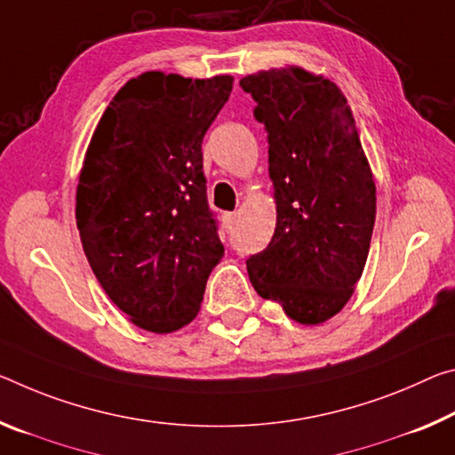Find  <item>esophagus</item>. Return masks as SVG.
Masks as SVG:
<instances>
[{
    "label": "esophagus",
    "mask_w": 455,
    "mask_h": 455,
    "mask_svg": "<svg viewBox=\"0 0 455 455\" xmlns=\"http://www.w3.org/2000/svg\"><path fill=\"white\" fill-rule=\"evenodd\" d=\"M222 220H225L227 228H233V225L236 222V214L235 212H225V216H222Z\"/></svg>",
    "instance_id": "obj_1"
}]
</instances>
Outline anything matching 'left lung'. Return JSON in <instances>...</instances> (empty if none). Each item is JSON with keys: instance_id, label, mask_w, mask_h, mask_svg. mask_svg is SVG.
<instances>
[{"instance_id": "left-lung-1", "label": "left lung", "mask_w": 455, "mask_h": 455, "mask_svg": "<svg viewBox=\"0 0 455 455\" xmlns=\"http://www.w3.org/2000/svg\"><path fill=\"white\" fill-rule=\"evenodd\" d=\"M269 141L277 204L271 243L247 259L249 279L291 320L314 326L355 293L371 249L377 188L346 97L299 67L241 78Z\"/></svg>"}]
</instances>
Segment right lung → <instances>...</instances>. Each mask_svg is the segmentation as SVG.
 I'll return each mask as SVG.
<instances>
[{"label": "right lung", "instance_id": "right-lung-1", "mask_svg": "<svg viewBox=\"0 0 455 455\" xmlns=\"http://www.w3.org/2000/svg\"><path fill=\"white\" fill-rule=\"evenodd\" d=\"M233 76L151 70L100 117L76 188V227L100 287L135 326L168 334L196 318L225 255L208 206L202 140Z\"/></svg>", "mask_w": 455, "mask_h": 455}]
</instances>
